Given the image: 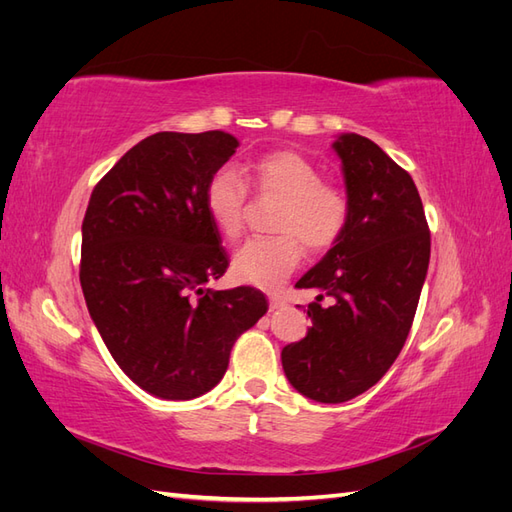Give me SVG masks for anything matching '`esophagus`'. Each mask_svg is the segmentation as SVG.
<instances>
[{
	"mask_svg": "<svg viewBox=\"0 0 512 512\" xmlns=\"http://www.w3.org/2000/svg\"><path fill=\"white\" fill-rule=\"evenodd\" d=\"M269 307H271V312H273V309L284 307V299L277 297V294H269Z\"/></svg>",
	"mask_w": 512,
	"mask_h": 512,
	"instance_id": "1",
	"label": "esophagus"
}]
</instances>
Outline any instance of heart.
<instances>
[{
  "mask_svg": "<svg viewBox=\"0 0 512 512\" xmlns=\"http://www.w3.org/2000/svg\"><path fill=\"white\" fill-rule=\"evenodd\" d=\"M247 181L258 196L280 198L275 230L282 235L254 237L232 256V273L239 282L277 288L299 267L303 243L312 252H327L344 237L350 200L335 183L322 181L320 170L297 151L282 149L256 160ZM250 190L237 170L222 166L205 185V209L226 239L241 235Z\"/></svg>",
  "mask_w": 512,
  "mask_h": 512,
  "instance_id": "heart-1",
  "label": "heart"
}]
</instances>
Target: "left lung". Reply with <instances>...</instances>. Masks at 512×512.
<instances>
[{
    "mask_svg": "<svg viewBox=\"0 0 512 512\" xmlns=\"http://www.w3.org/2000/svg\"><path fill=\"white\" fill-rule=\"evenodd\" d=\"M350 218L339 239L297 288L312 327L284 346L282 367L301 395L342 404L371 389L406 344L429 267V226L412 177L369 138L339 134ZM331 296L334 303L319 301Z\"/></svg>",
    "mask_w": 512,
    "mask_h": 512,
    "instance_id": "1",
    "label": "left lung"
}]
</instances>
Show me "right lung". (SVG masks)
Returning a JSON list of instances; mask_svg holds the SVG:
<instances>
[{
  "mask_svg": "<svg viewBox=\"0 0 512 512\" xmlns=\"http://www.w3.org/2000/svg\"><path fill=\"white\" fill-rule=\"evenodd\" d=\"M237 147L220 130L151 134L100 179L85 211L89 316L123 374L160 399L211 391L237 337L269 309L250 286L205 288L228 267L205 185Z\"/></svg>",
  "mask_w": 512,
  "mask_h": 512,
  "instance_id": "add662e5",
  "label": "right lung"
}]
</instances>
